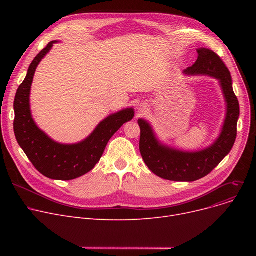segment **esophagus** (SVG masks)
Listing matches in <instances>:
<instances>
[{"instance_id": "1", "label": "esophagus", "mask_w": 256, "mask_h": 256, "mask_svg": "<svg viewBox=\"0 0 256 256\" xmlns=\"http://www.w3.org/2000/svg\"><path fill=\"white\" fill-rule=\"evenodd\" d=\"M147 109H148V108H147L146 104H140L138 106V112L139 113H145L147 111Z\"/></svg>"}]
</instances>
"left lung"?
Wrapping results in <instances>:
<instances>
[{
    "label": "left lung",
    "instance_id": "left-lung-1",
    "mask_svg": "<svg viewBox=\"0 0 256 256\" xmlns=\"http://www.w3.org/2000/svg\"><path fill=\"white\" fill-rule=\"evenodd\" d=\"M196 62L184 70L186 76H208L219 80L226 102V116L217 140L204 150L184 152L160 142L148 121L140 118V152L156 176L174 182H194L208 176L230 152L236 138L240 104L230 70L216 52L198 48Z\"/></svg>",
    "mask_w": 256,
    "mask_h": 256
}]
</instances>
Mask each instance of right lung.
<instances>
[{"mask_svg": "<svg viewBox=\"0 0 256 256\" xmlns=\"http://www.w3.org/2000/svg\"><path fill=\"white\" fill-rule=\"evenodd\" d=\"M50 42L32 61L26 78L20 85L14 98L16 118L13 122L18 143L42 176L58 180H72L91 171L104 152L114 134L135 115L132 108L111 114L98 124L90 135L74 144L54 141L40 130L31 114L30 92L38 64L52 50Z\"/></svg>", "mask_w": 256, "mask_h": 256, "instance_id": "obj_1", "label": "right lung"}]
</instances>
